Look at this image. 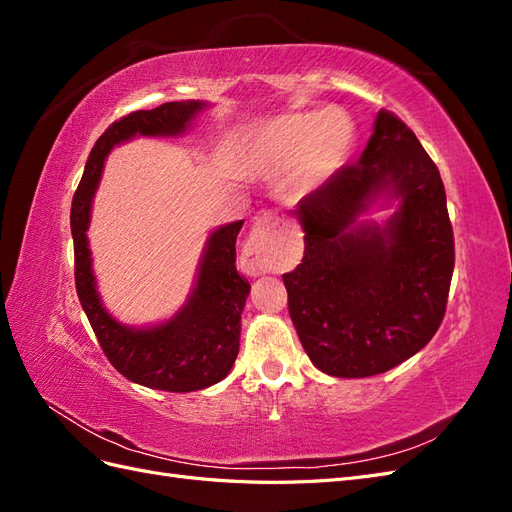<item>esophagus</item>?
Wrapping results in <instances>:
<instances>
[{
	"label": "esophagus",
	"instance_id": "34e87169",
	"mask_svg": "<svg viewBox=\"0 0 512 512\" xmlns=\"http://www.w3.org/2000/svg\"><path fill=\"white\" fill-rule=\"evenodd\" d=\"M273 232H275L273 215L271 213L258 215L241 254L243 267L247 269V273L262 275V273L280 271V258H277L273 250Z\"/></svg>",
	"mask_w": 512,
	"mask_h": 512
}]
</instances>
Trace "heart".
<instances>
[{
	"label": "heart",
	"instance_id": "heart-1",
	"mask_svg": "<svg viewBox=\"0 0 512 512\" xmlns=\"http://www.w3.org/2000/svg\"><path fill=\"white\" fill-rule=\"evenodd\" d=\"M354 123L335 108L273 117L247 132L241 168L250 177L288 173L286 192L301 200L329 181L354 147Z\"/></svg>",
	"mask_w": 512,
	"mask_h": 512
}]
</instances>
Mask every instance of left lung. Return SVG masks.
Listing matches in <instances>:
<instances>
[{
  "instance_id": "obj_1",
  "label": "left lung",
  "mask_w": 512,
  "mask_h": 512,
  "mask_svg": "<svg viewBox=\"0 0 512 512\" xmlns=\"http://www.w3.org/2000/svg\"><path fill=\"white\" fill-rule=\"evenodd\" d=\"M396 205L382 223L364 215ZM301 265L284 275L288 312L320 371L367 378L408 361L436 335L455 267L440 170L389 111L361 158L294 209Z\"/></svg>"
}]
</instances>
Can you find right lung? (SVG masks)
I'll list each match as a JSON object with an SVG mask.
<instances>
[{
	"mask_svg": "<svg viewBox=\"0 0 512 512\" xmlns=\"http://www.w3.org/2000/svg\"><path fill=\"white\" fill-rule=\"evenodd\" d=\"M209 102H166L115 121L91 149L85 173L72 198L76 294L106 359L121 376L147 389L190 393L224 380L239 354L241 312L250 282L237 273V235L243 220L215 228L200 256L196 280L175 316L149 327L119 322L102 303L94 275L87 230L102 168L117 145L136 136H181Z\"/></svg>",
	"mask_w": 512,
	"mask_h": 512,
	"instance_id": "obj_1",
	"label": "right lung"
}]
</instances>
